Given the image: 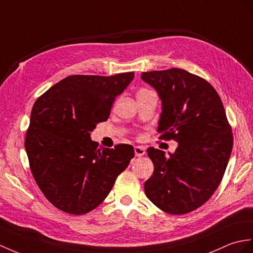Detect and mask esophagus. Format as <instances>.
Masks as SVG:
<instances>
[{
    "label": "esophagus",
    "mask_w": 253,
    "mask_h": 253,
    "mask_svg": "<svg viewBox=\"0 0 253 253\" xmlns=\"http://www.w3.org/2000/svg\"><path fill=\"white\" fill-rule=\"evenodd\" d=\"M134 152H135V156L136 157H141L145 155V148L143 147H139V146H135L134 147Z\"/></svg>",
    "instance_id": "34e87169"
}]
</instances>
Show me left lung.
I'll return each mask as SVG.
<instances>
[{
  "mask_svg": "<svg viewBox=\"0 0 253 253\" xmlns=\"http://www.w3.org/2000/svg\"><path fill=\"white\" fill-rule=\"evenodd\" d=\"M141 79L162 100L160 138L178 143L169 157L147 149L155 170L145 193L165 212H191L211 198L231 156L233 134L223 104L207 80L181 69L145 72Z\"/></svg>",
  "mask_w": 253,
  "mask_h": 253,
  "instance_id": "left-lung-1",
  "label": "left lung"
}]
</instances>
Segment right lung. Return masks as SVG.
Listing matches in <instances>:
<instances>
[{"label": "right lung", "instance_id": "obj_1", "mask_svg": "<svg viewBox=\"0 0 253 253\" xmlns=\"http://www.w3.org/2000/svg\"><path fill=\"white\" fill-rule=\"evenodd\" d=\"M133 78V72L72 75L35 101L24 147L39 188L60 211H93L134 158L131 145L109 149L90 139V132L108 119L116 97Z\"/></svg>", "mask_w": 253, "mask_h": 253}]
</instances>
